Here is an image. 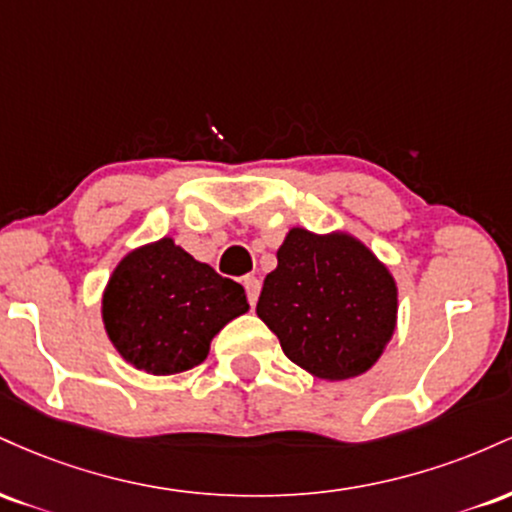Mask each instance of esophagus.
Masks as SVG:
<instances>
[{
	"label": "esophagus",
	"mask_w": 512,
	"mask_h": 512,
	"mask_svg": "<svg viewBox=\"0 0 512 512\" xmlns=\"http://www.w3.org/2000/svg\"><path fill=\"white\" fill-rule=\"evenodd\" d=\"M243 286H245V291H248V301H250V305H252V308H255L257 298H260V291H262L260 279H257V276H245Z\"/></svg>",
	"instance_id": "1"
}]
</instances>
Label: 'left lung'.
Here are the masks:
<instances>
[{
    "instance_id": "obj_1",
    "label": "left lung",
    "mask_w": 512,
    "mask_h": 512,
    "mask_svg": "<svg viewBox=\"0 0 512 512\" xmlns=\"http://www.w3.org/2000/svg\"><path fill=\"white\" fill-rule=\"evenodd\" d=\"M264 279L257 315L315 378L349 380L378 361L397 325L390 269L349 233L291 228Z\"/></svg>"
}]
</instances>
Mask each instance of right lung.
Here are the masks:
<instances>
[{
	"instance_id": "1",
	"label": "right lung",
	"mask_w": 512,
	"mask_h": 512,
	"mask_svg": "<svg viewBox=\"0 0 512 512\" xmlns=\"http://www.w3.org/2000/svg\"><path fill=\"white\" fill-rule=\"evenodd\" d=\"M245 289L161 238L120 260L103 293L110 342L134 368L173 375L199 366L211 339L248 313Z\"/></svg>"
}]
</instances>
